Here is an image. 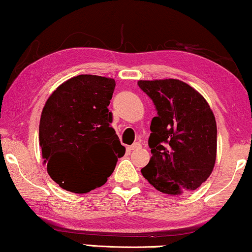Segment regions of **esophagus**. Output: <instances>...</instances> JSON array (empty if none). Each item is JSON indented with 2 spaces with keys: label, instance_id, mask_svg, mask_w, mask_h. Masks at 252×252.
<instances>
[{
  "label": "esophagus",
  "instance_id": "34e87169",
  "mask_svg": "<svg viewBox=\"0 0 252 252\" xmlns=\"http://www.w3.org/2000/svg\"><path fill=\"white\" fill-rule=\"evenodd\" d=\"M141 147H142L141 143H138V142H136V143H134V144L130 145L129 150H137V149H140Z\"/></svg>",
  "mask_w": 252,
  "mask_h": 252
}]
</instances>
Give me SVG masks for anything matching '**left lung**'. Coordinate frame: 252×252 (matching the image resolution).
Here are the masks:
<instances>
[{
  "label": "left lung",
  "instance_id": "1",
  "mask_svg": "<svg viewBox=\"0 0 252 252\" xmlns=\"http://www.w3.org/2000/svg\"><path fill=\"white\" fill-rule=\"evenodd\" d=\"M153 101L150 161L141 173L153 188L170 195L196 189L213 173L217 155L214 112L198 91L180 79L138 81Z\"/></svg>",
  "mask_w": 252,
  "mask_h": 252
}]
</instances>
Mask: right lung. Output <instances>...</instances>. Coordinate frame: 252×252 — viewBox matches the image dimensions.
<instances>
[{
  "instance_id": "right-lung-1",
  "label": "right lung",
  "mask_w": 252,
  "mask_h": 252,
  "mask_svg": "<svg viewBox=\"0 0 252 252\" xmlns=\"http://www.w3.org/2000/svg\"><path fill=\"white\" fill-rule=\"evenodd\" d=\"M115 86L114 78L78 75L45 102L39 147L50 177L65 191L82 194L102 187L125 155L108 109Z\"/></svg>"
}]
</instances>
